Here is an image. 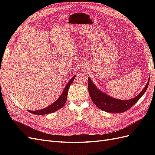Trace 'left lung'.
Returning <instances> with one entry per match:
<instances>
[{"label":"left lung","mask_w":155,"mask_h":155,"mask_svg":"<svg viewBox=\"0 0 155 155\" xmlns=\"http://www.w3.org/2000/svg\"><path fill=\"white\" fill-rule=\"evenodd\" d=\"M149 79L150 78H149L146 85L142 91L138 96L129 100L115 99V98L106 94L96 87L89 77L88 79V92L94 104L101 110L107 112H113V113L124 112L132 107L143 95V94L147 89Z\"/></svg>","instance_id":"left-lung-1"}]
</instances>
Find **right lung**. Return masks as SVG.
I'll list each match as a JSON object with an SVG mask.
<instances>
[{
    "instance_id": "add662e5",
    "label": "right lung",
    "mask_w": 155,
    "mask_h": 155,
    "mask_svg": "<svg viewBox=\"0 0 155 155\" xmlns=\"http://www.w3.org/2000/svg\"><path fill=\"white\" fill-rule=\"evenodd\" d=\"M76 78V76H74L72 78V79L68 82L67 85L65 87L63 92H62L61 95L58 98V100H56L54 103H53L52 104L49 105L48 107L45 108V109L38 110H28V112H31L32 114H37V115H43V114H49L51 113V112H55L56 110H58L64 105L65 103H66L67 99V95H68V88L71 85L72 83L73 82L74 79Z\"/></svg>"
}]
</instances>
